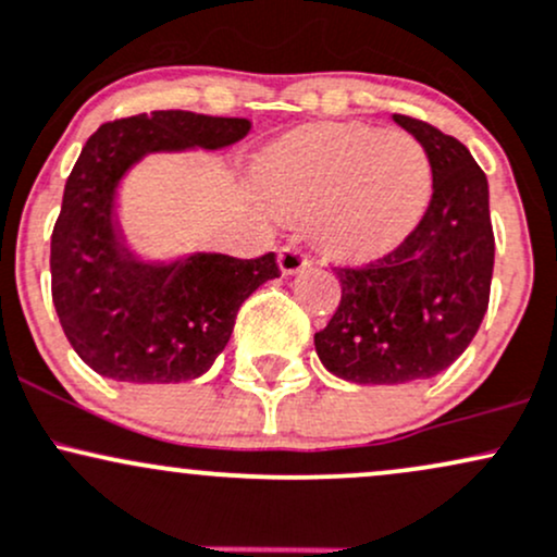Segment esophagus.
<instances>
[{"instance_id": "1", "label": "esophagus", "mask_w": 557, "mask_h": 557, "mask_svg": "<svg viewBox=\"0 0 557 557\" xmlns=\"http://www.w3.org/2000/svg\"><path fill=\"white\" fill-rule=\"evenodd\" d=\"M310 265V258L305 252H299L297 247H281L278 249V268L281 273L292 276V273H299L302 268Z\"/></svg>"}]
</instances>
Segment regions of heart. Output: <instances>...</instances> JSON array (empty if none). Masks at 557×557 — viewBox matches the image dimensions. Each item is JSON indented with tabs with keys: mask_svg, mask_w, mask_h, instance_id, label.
I'll return each instance as SVG.
<instances>
[{
	"mask_svg": "<svg viewBox=\"0 0 557 557\" xmlns=\"http://www.w3.org/2000/svg\"><path fill=\"white\" fill-rule=\"evenodd\" d=\"M258 184L281 210L310 211L312 239L329 255L362 260L397 247L418 226L434 171L408 131L318 123L262 152Z\"/></svg>",
	"mask_w": 557,
	"mask_h": 557,
	"instance_id": "1",
	"label": "heart"
}]
</instances>
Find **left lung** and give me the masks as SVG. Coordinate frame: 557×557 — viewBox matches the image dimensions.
Returning <instances> with one entry per match:
<instances>
[{"label":"left lung","mask_w":557,"mask_h":557,"mask_svg":"<svg viewBox=\"0 0 557 557\" xmlns=\"http://www.w3.org/2000/svg\"><path fill=\"white\" fill-rule=\"evenodd\" d=\"M431 158L434 195L399 247L366 265L334 268L342 299L315 352L355 384H408L453 366L490 305L495 234L490 184L466 144L395 115Z\"/></svg>","instance_id":"left-lung-1"}]
</instances>
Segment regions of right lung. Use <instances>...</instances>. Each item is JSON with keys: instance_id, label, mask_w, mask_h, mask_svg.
<instances>
[{"instance_id": "add662e5", "label": "right lung", "mask_w": 557, "mask_h": 557, "mask_svg": "<svg viewBox=\"0 0 557 557\" xmlns=\"http://www.w3.org/2000/svg\"><path fill=\"white\" fill-rule=\"evenodd\" d=\"M247 117L158 110L99 126L67 176L52 231V302L78 358L99 376L178 384L210 371L242 302L278 278L276 255L255 260L191 252L141 260L115 221L117 186L154 152L223 149L245 139Z\"/></svg>"}]
</instances>
